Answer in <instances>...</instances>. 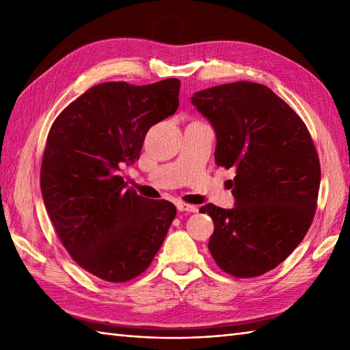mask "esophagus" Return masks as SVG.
I'll use <instances>...</instances> for the list:
<instances>
[{"mask_svg": "<svg viewBox=\"0 0 350 350\" xmlns=\"http://www.w3.org/2000/svg\"><path fill=\"white\" fill-rule=\"evenodd\" d=\"M177 211H180V212H197L198 207L188 204V203H177Z\"/></svg>", "mask_w": 350, "mask_h": 350, "instance_id": "34e87169", "label": "esophagus"}]
</instances>
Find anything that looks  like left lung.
<instances>
[{
    "label": "left lung",
    "instance_id": "obj_1",
    "mask_svg": "<svg viewBox=\"0 0 350 350\" xmlns=\"http://www.w3.org/2000/svg\"><path fill=\"white\" fill-rule=\"evenodd\" d=\"M191 100L217 133V165L236 171L233 209H200L215 224L209 251L233 277H258L284 262L313 222L321 187L314 143L302 118L266 85L237 81Z\"/></svg>",
    "mask_w": 350,
    "mask_h": 350
}]
</instances>
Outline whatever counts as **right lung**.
<instances>
[{"label": "right lung", "mask_w": 350, "mask_h": 350, "mask_svg": "<svg viewBox=\"0 0 350 350\" xmlns=\"http://www.w3.org/2000/svg\"><path fill=\"white\" fill-rule=\"evenodd\" d=\"M180 81L102 83L52 123L40 168L49 218L70 257L103 281L143 273L176 217L167 200L126 189L120 171L139 159L147 131L179 107Z\"/></svg>", "instance_id": "right-lung-1"}]
</instances>
